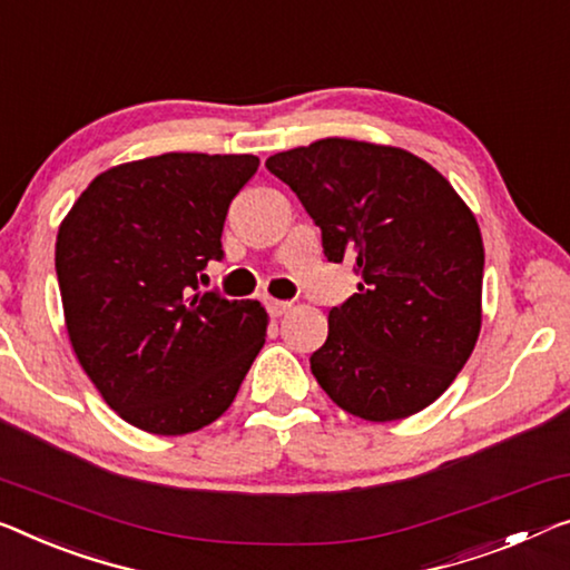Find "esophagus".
<instances>
[{"label":"esophagus","mask_w":570,"mask_h":570,"mask_svg":"<svg viewBox=\"0 0 570 570\" xmlns=\"http://www.w3.org/2000/svg\"><path fill=\"white\" fill-rule=\"evenodd\" d=\"M294 304L292 302H284V299H268V312L271 317H284V314L292 312Z\"/></svg>","instance_id":"1"}]
</instances>
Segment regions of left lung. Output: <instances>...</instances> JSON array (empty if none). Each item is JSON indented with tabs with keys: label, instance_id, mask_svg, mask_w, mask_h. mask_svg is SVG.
<instances>
[{
	"label": "left lung",
	"instance_id": "obj_1",
	"mask_svg": "<svg viewBox=\"0 0 570 570\" xmlns=\"http://www.w3.org/2000/svg\"><path fill=\"white\" fill-rule=\"evenodd\" d=\"M266 168L320 225L327 261L351 258L361 276L312 353L317 384L368 422L422 412L481 333L483 240L469 204L428 160L366 140H314Z\"/></svg>",
	"mask_w": 570,
	"mask_h": 570
}]
</instances>
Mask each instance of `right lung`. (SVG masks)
Instances as JSON below:
<instances>
[{"label": "right lung", "instance_id": "add662e5", "mask_svg": "<svg viewBox=\"0 0 570 570\" xmlns=\"http://www.w3.org/2000/svg\"><path fill=\"white\" fill-rule=\"evenodd\" d=\"M256 156L164 153L99 174L68 209L56 274L71 347L132 428L186 435L223 417L266 343L258 299L202 294Z\"/></svg>", "mask_w": 570, "mask_h": 570}]
</instances>
